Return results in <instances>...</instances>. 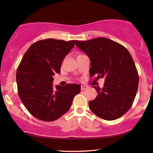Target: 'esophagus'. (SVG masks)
I'll use <instances>...</instances> for the list:
<instances>
[{
  "instance_id": "esophagus-1",
  "label": "esophagus",
  "mask_w": 153,
  "mask_h": 153,
  "mask_svg": "<svg viewBox=\"0 0 153 153\" xmlns=\"http://www.w3.org/2000/svg\"><path fill=\"white\" fill-rule=\"evenodd\" d=\"M87 89V86H85V85H82L81 86V90H85V89Z\"/></svg>"
}]
</instances>
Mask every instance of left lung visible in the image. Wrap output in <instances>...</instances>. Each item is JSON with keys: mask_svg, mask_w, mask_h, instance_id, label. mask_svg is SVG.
<instances>
[{"mask_svg": "<svg viewBox=\"0 0 153 153\" xmlns=\"http://www.w3.org/2000/svg\"><path fill=\"white\" fill-rule=\"evenodd\" d=\"M91 61V77L105 78L104 87H93L98 95L89 102V108L99 118L114 120L131 108L139 85L137 68L130 53L116 42L105 37L76 41Z\"/></svg>", "mask_w": 153, "mask_h": 153, "instance_id": "left-lung-1", "label": "left lung"}]
</instances>
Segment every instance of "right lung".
Returning a JSON list of instances; mask_svg holds the SVG:
<instances>
[{"instance_id": "1", "label": "right lung", "mask_w": 153, "mask_h": 153, "mask_svg": "<svg viewBox=\"0 0 153 153\" xmlns=\"http://www.w3.org/2000/svg\"><path fill=\"white\" fill-rule=\"evenodd\" d=\"M76 41L47 39L35 42L23 56L16 72L18 95L32 116L45 122L58 119L70 108L78 84L56 85L53 76L60 74L62 62Z\"/></svg>"}]
</instances>
